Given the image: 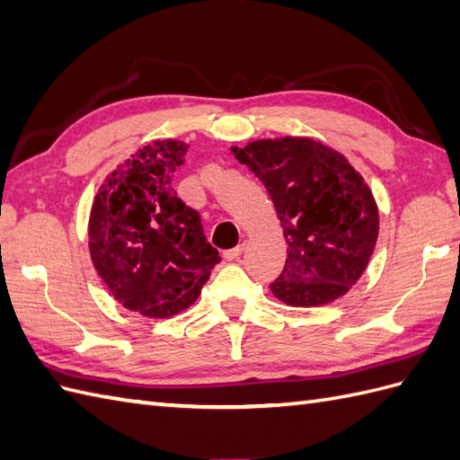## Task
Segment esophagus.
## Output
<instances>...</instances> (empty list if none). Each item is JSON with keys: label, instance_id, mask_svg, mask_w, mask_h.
<instances>
[{"label": "esophagus", "instance_id": "esophagus-1", "mask_svg": "<svg viewBox=\"0 0 460 460\" xmlns=\"http://www.w3.org/2000/svg\"><path fill=\"white\" fill-rule=\"evenodd\" d=\"M243 250H245V245L243 243H240L238 248H234V250H228V252H224V257H226L228 261H234V260H240V255L243 253Z\"/></svg>", "mask_w": 460, "mask_h": 460}]
</instances>
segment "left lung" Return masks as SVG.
<instances>
[{
    "label": "left lung",
    "mask_w": 460,
    "mask_h": 460,
    "mask_svg": "<svg viewBox=\"0 0 460 460\" xmlns=\"http://www.w3.org/2000/svg\"><path fill=\"white\" fill-rule=\"evenodd\" d=\"M234 158L265 185L288 257L269 285L288 306H322L359 281L378 236L371 189L345 155L312 138L234 146Z\"/></svg>",
    "instance_id": "1"
}]
</instances>
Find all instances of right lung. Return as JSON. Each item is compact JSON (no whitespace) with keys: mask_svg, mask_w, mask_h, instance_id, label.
<instances>
[{"mask_svg":"<svg viewBox=\"0 0 460 460\" xmlns=\"http://www.w3.org/2000/svg\"><path fill=\"white\" fill-rule=\"evenodd\" d=\"M189 146L155 140L105 179L89 217V252L109 293L148 318L191 306L220 261L199 212L172 187Z\"/></svg>","mask_w":460,"mask_h":460,"instance_id":"right-lung-1","label":"right lung"}]
</instances>
